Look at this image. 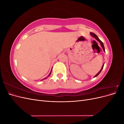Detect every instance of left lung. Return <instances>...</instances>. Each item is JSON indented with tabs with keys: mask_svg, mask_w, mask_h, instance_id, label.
Here are the masks:
<instances>
[{
	"mask_svg": "<svg viewBox=\"0 0 124 124\" xmlns=\"http://www.w3.org/2000/svg\"><path fill=\"white\" fill-rule=\"evenodd\" d=\"M90 35H91V36H92V37H93V38H94L96 40L98 41V42L100 43V45H101V47H102V49H103V51L105 52V48H104V46L103 43V42H102V41H101L99 39V38L98 37V36H97L96 34H95V33H93V32H90ZM104 64V63H103V65H102V68H101V69H100V70L99 71V72H98V73H97V74H96L95 76H94V78H95V77H97V76H98V75L100 74V73L101 72V71H102V69H103V68Z\"/></svg>",
	"mask_w": 124,
	"mask_h": 124,
	"instance_id": "left-lung-1",
	"label": "left lung"
}]
</instances>
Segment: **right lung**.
I'll return each mask as SVG.
<instances>
[{
  "instance_id": "add662e5",
  "label": "right lung",
  "mask_w": 124,
  "mask_h": 124,
  "mask_svg": "<svg viewBox=\"0 0 124 124\" xmlns=\"http://www.w3.org/2000/svg\"><path fill=\"white\" fill-rule=\"evenodd\" d=\"M51 72H52V70H51V72H50V74H48V76L47 77H49L50 76V75H51ZM47 77H46V78H43V79H42V80H41V81H42V80H44V79H46V78H47Z\"/></svg>"
}]
</instances>
